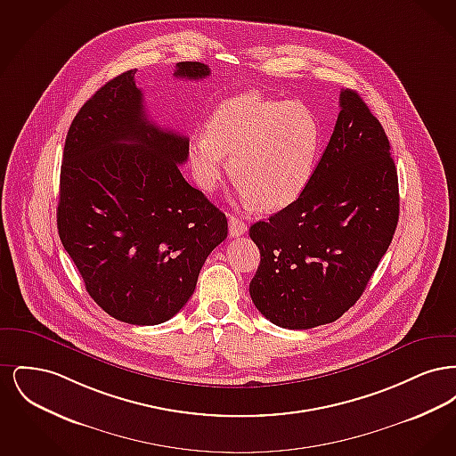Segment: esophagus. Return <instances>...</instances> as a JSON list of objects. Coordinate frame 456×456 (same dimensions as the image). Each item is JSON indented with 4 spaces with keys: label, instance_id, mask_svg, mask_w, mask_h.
<instances>
[{
    "label": "esophagus",
    "instance_id": "34e87169",
    "mask_svg": "<svg viewBox=\"0 0 456 456\" xmlns=\"http://www.w3.org/2000/svg\"><path fill=\"white\" fill-rule=\"evenodd\" d=\"M246 231H248V225H246L244 220L234 217V216L229 217V234H231L232 238H239V236L246 234Z\"/></svg>",
    "mask_w": 456,
    "mask_h": 456
}]
</instances>
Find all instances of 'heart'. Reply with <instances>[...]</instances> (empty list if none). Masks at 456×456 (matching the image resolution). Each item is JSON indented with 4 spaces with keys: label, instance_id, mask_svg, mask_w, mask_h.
Masks as SVG:
<instances>
[{
    "label": "heart",
    "instance_id": "obj_1",
    "mask_svg": "<svg viewBox=\"0 0 456 456\" xmlns=\"http://www.w3.org/2000/svg\"><path fill=\"white\" fill-rule=\"evenodd\" d=\"M322 128L301 102L239 94L218 104L207 131L188 142L195 183L214 191L225 169L239 193L261 212H279L299 200L316 166Z\"/></svg>",
    "mask_w": 456,
    "mask_h": 456
}]
</instances>
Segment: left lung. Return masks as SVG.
I'll return each instance as SVG.
<instances>
[{
  "instance_id": "left-lung-1",
  "label": "left lung",
  "mask_w": 456,
  "mask_h": 456,
  "mask_svg": "<svg viewBox=\"0 0 456 456\" xmlns=\"http://www.w3.org/2000/svg\"><path fill=\"white\" fill-rule=\"evenodd\" d=\"M400 214L390 142L355 90L299 200L251 225L260 266L249 294L273 325L333 323L362 296Z\"/></svg>"
}]
</instances>
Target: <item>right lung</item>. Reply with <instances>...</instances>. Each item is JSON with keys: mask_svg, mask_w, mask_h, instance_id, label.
<instances>
[{"mask_svg": "<svg viewBox=\"0 0 456 456\" xmlns=\"http://www.w3.org/2000/svg\"><path fill=\"white\" fill-rule=\"evenodd\" d=\"M136 69L99 88L77 112L60 177L58 232L90 297L130 325L171 320L195 292L227 218L179 171L188 138L153 125ZM210 68L181 61L174 77Z\"/></svg>", "mask_w": 456, "mask_h": 456, "instance_id": "right-lung-1", "label": "right lung"}]
</instances>
